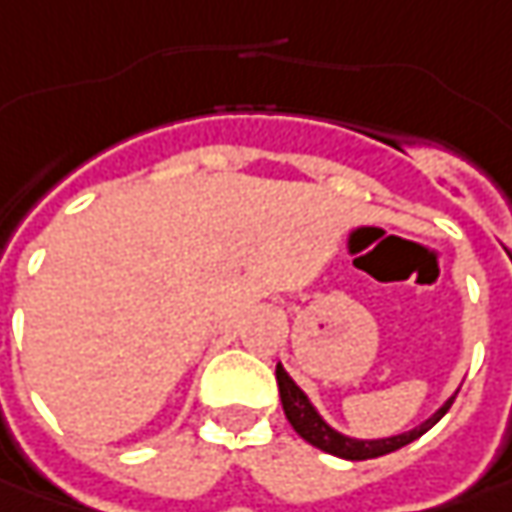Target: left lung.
Masks as SVG:
<instances>
[{"instance_id":"8db88e82","label":"left lung","mask_w":512,"mask_h":512,"mask_svg":"<svg viewBox=\"0 0 512 512\" xmlns=\"http://www.w3.org/2000/svg\"><path fill=\"white\" fill-rule=\"evenodd\" d=\"M275 375H278L280 404H283L286 421L292 424V430H295L303 441H309L312 447H318V450L329 453V456L346 458V461H364V458L387 456V453H395V450L407 447L410 441L421 438L427 430H433L435 424L444 418V412L453 407V401H456L458 395L456 389V392H453V395H450L427 421H421L418 427H412L407 433L384 435V438H355V435H346L341 433V430H335V427L323 418L321 412H318V407L309 401V395H306V392L292 381V375L283 369V364H278Z\"/></svg>"}]
</instances>
